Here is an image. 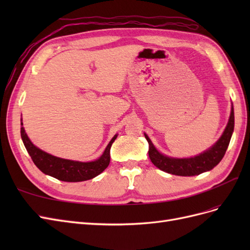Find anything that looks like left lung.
Segmentation results:
<instances>
[{"label":"left lung","instance_id":"obj_1","mask_svg":"<svg viewBox=\"0 0 250 250\" xmlns=\"http://www.w3.org/2000/svg\"><path fill=\"white\" fill-rule=\"evenodd\" d=\"M234 127V115H233V106L231 105L230 116L229 119V123L226 125L225 129L220 137L213 146L208 148L204 152L186 158H177L165 155L158 151L155 146L151 142L146 133L145 138L149 144V157L152 164L160 170L167 172L173 175L178 176H195L199 174L207 172L213 169L214 167L221 162L223 158L226 149H228Z\"/></svg>","mask_w":250,"mask_h":250}]
</instances>
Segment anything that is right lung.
Segmentation results:
<instances>
[{
    "label": "right lung",
    "mask_w": 250,
    "mask_h": 250,
    "mask_svg": "<svg viewBox=\"0 0 250 250\" xmlns=\"http://www.w3.org/2000/svg\"><path fill=\"white\" fill-rule=\"evenodd\" d=\"M21 137L22 143H24L28 153L31 156L36 167L47 175L59 180L67 181V183H78V181L92 179L106 169L110 162V147L118 137V134L113 135V138L105 148L104 152L98 160L93 162H78L64 160V158L49 154L42 149L37 148L28 138L25 128L22 127L21 119Z\"/></svg>",
    "instance_id": "add662e5"
}]
</instances>
